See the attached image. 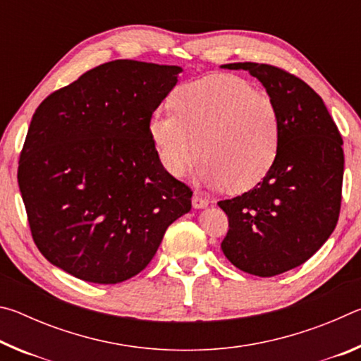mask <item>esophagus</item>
<instances>
[{
    "label": "esophagus",
    "mask_w": 361,
    "mask_h": 361,
    "mask_svg": "<svg viewBox=\"0 0 361 361\" xmlns=\"http://www.w3.org/2000/svg\"><path fill=\"white\" fill-rule=\"evenodd\" d=\"M192 207L194 209H205V207H209V200L205 197H202L199 192H194L192 195Z\"/></svg>",
    "instance_id": "esophagus-1"
}]
</instances>
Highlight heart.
I'll return each instance as SVG.
<instances>
[{
  "mask_svg": "<svg viewBox=\"0 0 361 361\" xmlns=\"http://www.w3.org/2000/svg\"><path fill=\"white\" fill-rule=\"evenodd\" d=\"M175 113L154 111L148 133L169 175L188 173L199 148L197 178L210 188L242 192L266 178L277 162L282 122L276 103L234 75H212L181 85Z\"/></svg>",
  "mask_w": 361,
  "mask_h": 361,
  "instance_id": "1",
  "label": "heart"
}]
</instances>
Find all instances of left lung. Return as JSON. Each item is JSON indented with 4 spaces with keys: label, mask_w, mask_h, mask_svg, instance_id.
Segmentation results:
<instances>
[{
    "label": "left lung",
    "mask_w": 361,
    "mask_h": 361,
    "mask_svg": "<svg viewBox=\"0 0 361 361\" xmlns=\"http://www.w3.org/2000/svg\"><path fill=\"white\" fill-rule=\"evenodd\" d=\"M264 85L282 122L277 162L259 185L218 202L229 218L221 243L240 271L272 277L307 261L336 228L341 210L342 138L322 97L301 79L264 63H228Z\"/></svg>",
    "instance_id": "1"
}]
</instances>
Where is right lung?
<instances>
[{
  "label": "right lung",
  "mask_w": 361,
  "mask_h": 361,
  "mask_svg": "<svg viewBox=\"0 0 361 361\" xmlns=\"http://www.w3.org/2000/svg\"><path fill=\"white\" fill-rule=\"evenodd\" d=\"M176 65L103 63L36 108L19 161V188L42 256L76 279L121 283L156 255L191 210L192 191L159 162L149 116Z\"/></svg>",
  "instance_id": "obj_1"
}]
</instances>
